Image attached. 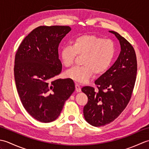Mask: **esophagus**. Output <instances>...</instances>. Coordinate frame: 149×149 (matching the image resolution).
<instances>
[{"label": "esophagus", "instance_id": "esophagus-1", "mask_svg": "<svg viewBox=\"0 0 149 149\" xmlns=\"http://www.w3.org/2000/svg\"><path fill=\"white\" fill-rule=\"evenodd\" d=\"M75 90H76L77 92H80V91H81V86L78 84H77V83L75 84Z\"/></svg>", "mask_w": 149, "mask_h": 149}]
</instances>
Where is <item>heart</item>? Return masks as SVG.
<instances>
[{
	"label": "heart",
	"mask_w": 149,
	"mask_h": 149,
	"mask_svg": "<svg viewBox=\"0 0 149 149\" xmlns=\"http://www.w3.org/2000/svg\"><path fill=\"white\" fill-rule=\"evenodd\" d=\"M116 54V45L111 39L102 38L94 34H84L75 38L72 45L66 44L60 51L63 65L70 67L77 56H83L80 66L66 72V77L79 83H86L93 72L104 74L109 69Z\"/></svg>",
	"instance_id": "1"
}]
</instances>
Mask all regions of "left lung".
Masks as SVG:
<instances>
[{
	"mask_svg": "<svg viewBox=\"0 0 149 149\" xmlns=\"http://www.w3.org/2000/svg\"><path fill=\"white\" fill-rule=\"evenodd\" d=\"M119 40L121 51L115 63L95 81L98 90L85 86L88 97L83 114L91 125L100 127L114 121L131 100L137 74V59L133 47L121 35L110 31Z\"/></svg>",
	"mask_w": 149,
	"mask_h": 149,
	"instance_id": "8db88e82",
	"label": "left lung"
}]
</instances>
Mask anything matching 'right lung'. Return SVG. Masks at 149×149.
Listing matches in <instances>:
<instances>
[{
	"label": "right lung",
	"instance_id": "add662e5",
	"mask_svg": "<svg viewBox=\"0 0 149 149\" xmlns=\"http://www.w3.org/2000/svg\"><path fill=\"white\" fill-rule=\"evenodd\" d=\"M70 31L69 26H39L25 38L16 52L14 75L18 93L24 108L40 122L58 118L75 90L71 79L56 78L62 70L58 47Z\"/></svg>",
	"mask_w": 149,
	"mask_h": 149
}]
</instances>
